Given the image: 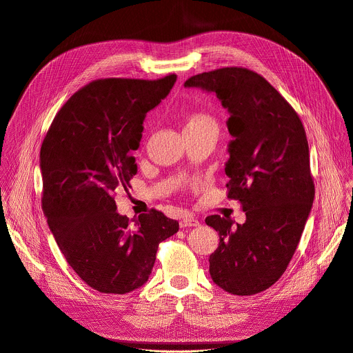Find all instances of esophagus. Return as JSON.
<instances>
[{
    "instance_id": "esophagus-1",
    "label": "esophagus",
    "mask_w": 353,
    "mask_h": 353,
    "mask_svg": "<svg viewBox=\"0 0 353 353\" xmlns=\"http://www.w3.org/2000/svg\"><path fill=\"white\" fill-rule=\"evenodd\" d=\"M199 225V221L195 218V216H184L181 221H180V228H192V226H198Z\"/></svg>"
}]
</instances>
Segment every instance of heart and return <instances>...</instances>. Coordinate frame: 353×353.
<instances>
[{
	"label": "heart",
	"mask_w": 353,
	"mask_h": 353,
	"mask_svg": "<svg viewBox=\"0 0 353 353\" xmlns=\"http://www.w3.org/2000/svg\"><path fill=\"white\" fill-rule=\"evenodd\" d=\"M203 124H215L212 117H210L205 113H199L194 112L190 113L185 119V127H196V125H203Z\"/></svg>",
	"instance_id": "heart-1"
}]
</instances>
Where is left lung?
Listing matches in <instances>:
<instances>
[{
  "mask_svg": "<svg viewBox=\"0 0 353 353\" xmlns=\"http://www.w3.org/2000/svg\"><path fill=\"white\" fill-rule=\"evenodd\" d=\"M185 88L214 93L229 112L232 141L225 173L228 198L239 199L243 225L211 215L219 233L210 256L212 281L248 296L272 286L290 263L314 199L309 143L297 113L261 75L226 67L191 77Z\"/></svg>",
  "mask_w": 353,
  "mask_h": 353,
  "instance_id": "left-lung-1",
  "label": "left lung"
}]
</instances>
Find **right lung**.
Wrapping results in <instances>:
<instances>
[{
  "label": "right lung",
  "instance_id": "right-lung-1",
  "mask_svg": "<svg viewBox=\"0 0 353 353\" xmlns=\"http://www.w3.org/2000/svg\"><path fill=\"white\" fill-rule=\"evenodd\" d=\"M162 79H97L75 92L54 117L40 149L41 207L61 253L78 276L102 293L124 294L152 272L159 243L179 222L152 210L120 215L116 190L137 174L143 120L173 88Z\"/></svg>",
  "mask_w": 353,
  "mask_h": 353
}]
</instances>
